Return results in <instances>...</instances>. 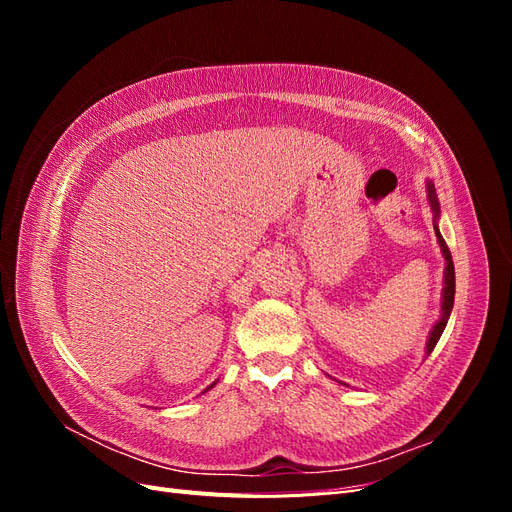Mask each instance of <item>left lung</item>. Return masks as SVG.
<instances>
[{"label":"left lung","instance_id":"left-lung-1","mask_svg":"<svg viewBox=\"0 0 512 512\" xmlns=\"http://www.w3.org/2000/svg\"><path fill=\"white\" fill-rule=\"evenodd\" d=\"M427 196H429V205L433 209V213H436V220L440 215V203H438V196H436V190H433V183H427ZM436 237H438V243H440V250L444 254V260H446V269H444V292H442V316L440 320L436 322V327L431 329L429 333V342H427V356L431 354V350L436 348L438 339L446 327L448 322V316H451V309H453V303H455V265H453V256H451V250H448L446 241L442 239L440 230L436 226Z\"/></svg>","mask_w":512,"mask_h":512}]
</instances>
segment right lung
I'll use <instances>...</instances> for the list:
<instances>
[{
	"mask_svg": "<svg viewBox=\"0 0 512 512\" xmlns=\"http://www.w3.org/2000/svg\"><path fill=\"white\" fill-rule=\"evenodd\" d=\"M213 386H215V382H213V384H211V386H207V389H205V391H209V389H213Z\"/></svg>",
	"mask_w": 512,
	"mask_h": 512,
	"instance_id": "obj_1",
	"label": "right lung"
}]
</instances>
